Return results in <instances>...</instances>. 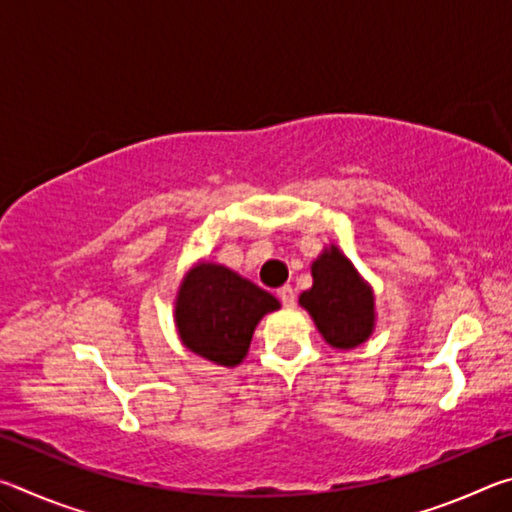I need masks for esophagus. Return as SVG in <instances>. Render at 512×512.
I'll list each match as a JSON object with an SVG mask.
<instances>
[{
    "label": "esophagus",
    "mask_w": 512,
    "mask_h": 512,
    "mask_svg": "<svg viewBox=\"0 0 512 512\" xmlns=\"http://www.w3.org/2000/svg\"><path fill=\"white\" fill-rule=\"evenodd\" d=\"M277 296H280L284 307H293V305H296V291H293V287H289V284H284V287H282L280 291H277Z\"/></svg>",
    "instance_id": "1"
}]
</instances>
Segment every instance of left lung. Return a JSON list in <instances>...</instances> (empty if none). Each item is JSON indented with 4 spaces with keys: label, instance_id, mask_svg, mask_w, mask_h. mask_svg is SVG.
<instances>
[{
    "label": "left lung",
    "instance_id": "left-lung-1",
    "mask_svg": "<svg viewBox=\"0 0 512 512\" xmlns=\"http://www.w3.org/2000/svg\"><path fill=\"white\" fill-rule=\"evenodd\" d=\"M311 275L314 287L302 293L300 305L332 348H357L375 325V300L368 284L334 246L316 259Z\"/></svg>",
    "mask_w": 512,
    "mask_h": 512
}]
</instances>
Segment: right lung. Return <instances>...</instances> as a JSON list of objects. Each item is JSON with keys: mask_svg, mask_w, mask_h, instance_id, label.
I'll return each mask as SVG.
<instances>
[{"mask_svg": "<svg viewBox=\"0 0 512 512\" xmlns=\"http://www.w3.org/2000/svg\"><path fill=\"white\" fill-rule=\"evenodd\" d=\"M277 307L271 293L230 268L201 264L180 287L176 323L189 350L230 368L246 357L255 325Z\"/></svg>", "mask_w": 512, "mask_h": 512, "instance_id": "right-lung-1", "label": "right lung"}]
</instances>
